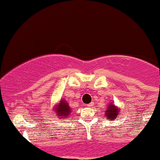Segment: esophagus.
Wrapping results in <instances>:
<instances>
[{"label": "esophagus", "instance_id": "esophagus-1", "mask_svg": "<svg viewBox=\"0 0 160 160\" xmlns=\"http://www.w3.org/2000/svg\"><path fill=\"white\" fill-rule=\"evenodd\" d=\"M93 105H94V104H93V102H91V103L88 104V107H92Z\"/></svg>", "mask_w": 160, "mask_h": 160}]
</instances>
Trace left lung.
Instances as JSON below:
<instances>
[{"label": "left lung", "mask_w": 160, "mask_h": 160, "mask_svg": "<svg viewBox=\"0 0 160 160\" xmlns=\"http://www.w3.org/2000/svg\"><path fill=\"white\" fill-rule=\"evenodd\" d=\"M121 110L119 107L114 105L113 101L109 102L107 105V108L104 110V117L107 121H114L117 118H119Z\"/></svg>", "instance_id": "1"}]
</instances>
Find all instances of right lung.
<instances>
[{"mask_svg":"<svg viewBox=\"0 0 160 160\" xmlns=\"http://www.w3.org/2000/svg\"><path fill=\"white\" fill-rule=\"evenodd\" d=\"M53 112L54 118H59V120H67L72 115V109L67 101L61 99L56 105L53 106Z\"/></svg>","mask_w":160,"mask_h":160,"instance_id":"add662e5","label":"right lung"}]
</instances>
